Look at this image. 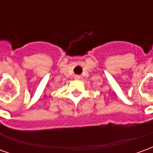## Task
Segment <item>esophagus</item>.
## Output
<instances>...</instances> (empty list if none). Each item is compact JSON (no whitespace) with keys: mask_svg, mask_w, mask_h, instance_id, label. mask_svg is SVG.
I'll return each instance as SVG.
<instances>
[{"mask_svg":"<svg viewBox=\"0 0 153 153\" xmlns=\"http://www.w3.org/2000/svg\"><path fill=\"white\" fill-rule=\"evenodd\" d=\"M74 79H79L80 76L79 75H75V76H74Z\"/></svg>","mask_w":153,"mask_h":153,"instance_id":"obj_1","label":"esophagus"}]
</instances>
